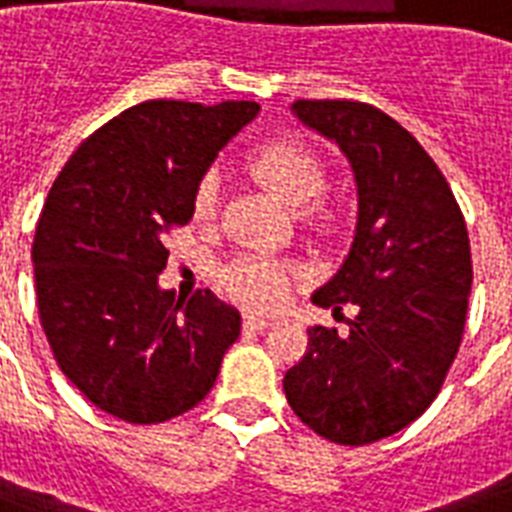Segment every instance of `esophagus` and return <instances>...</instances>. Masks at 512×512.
Returning a JSON list of instances; mask_svg holds the SVG:
<instances>
[{"label":"esophagus","mask_w":512,"mask_h":512,"mask_svg":"<svg viewBox=\"0 0 512 512\" xmlns=\"http://www.w3.org/2000/svg\"><path fill=\"white\" fill-rule=\"evenodd\" d=\"M271 324L273 319H265V316H257V313H247V316H244V327L255 329V332H265Z\"/></svg>","instance_id":"1"}]
</instances>
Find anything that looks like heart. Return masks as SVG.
<instances>
[{"label":"heart","mask_w":512,"mask_h":512,"mask_svg":"<svg viewBox=\"0 0 512 512\" xmlns=\"http://www.w3.org/2000/svg\"><path fill=\"white\" fill-rule=\"evenodd\" d=\"M249 167L265 188H271L289 207L302 209L319 199L327 188V164L311 148L292 140H281L260 148ZM220 207V175L207 172L196 185L193 193V212L199 220H209ZM308 223L327 228L329 215L319 207L303 210ZM300 271L295 265L265 260V257H239L225 268V287L236 300L252 305V308H276L284 303L289 292V281L297 279Z\"/></svg>","instance_id":"1"}]
</instances>
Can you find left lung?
Returning a JSON list of instances; mask_svg holds the SVG:
<instances>
[{
  "instance_id": "left-lung-1",
  "label": "left lung",
  "mask_w": 512,
  "mask_h": 512,
  "mask_svg": "<svg viewBox=\"0 0 512 512\" xmlns=\"http://www.w3.org/2000/svg\"><path fill=\"white\" fill-rule=\"evenodd\" d=\"M292 114L337 143L356 177V236L311 300L358 313L348 335L308 329L284 393L313 433L364 446L417 420L444 385L473 284L468 228L436 162L380 108L295 100Z\"/></svg>"
}]
</instances>
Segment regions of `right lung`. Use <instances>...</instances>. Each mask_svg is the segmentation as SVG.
Returning a JSON list of instances; mask_svg holds the SVG:
<instances>
[{"label":"right lung","instance_id":"1","mask_svg":"<svg viewBox=\"0 0 512 512\" xmlns=\"http://www.w3.org/2000/svg\"><path fill=\"white\" fill-rule=\"evenodd\" d=\"M257 111L252 100L138 103L92 132L47 193L31 249L39 321L60 372L119 420L193 409L239 340L233 305L209 289L175 300L159 273L199 180Z\"/></svg>","mask_w":512,"mask_h":512}]
</instances>
